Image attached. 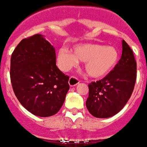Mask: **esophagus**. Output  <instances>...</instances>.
<instances>
[{
	"label": "esophagus",
	"mask_w": 147,
	"mask_h": 147,
	"mask_svg": "<svg viewBox=\"0 0 147 147\" xmlns=\"http://www.w3.org/2000/svg\"><path fill=\"white\" fill-rule=\"evenodd\" d=\"M79 80L75 77H71L69 80V85H70L71 87H74V86H76L79 83Z\"/></svg>",
	"instance_id": "esophagus-1"
}]
</instances>
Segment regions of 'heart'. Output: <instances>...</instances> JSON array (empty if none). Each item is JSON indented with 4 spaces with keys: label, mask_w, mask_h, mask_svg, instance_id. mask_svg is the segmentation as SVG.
Instances as JSON below:
<instances>
[{
    "label": "heart",
    "mask_w": 147,
    "mask_h": 147,
    "mask_svg": "<svg viewBox=\"0 0 147 147\" xmlns=\"http://www.w3.org/2000/svg\"><path fill=\"white\" fill-rule=\"evenodd\" d=\"M59 67L67 71L79 62H84L86 74L92 78H105L115 69L119 60L118 50L104 44L85 42L74 46L72 53L61 48L57 56Z\"/></svg>",
    "instance_id": "1"
}]
</instances>
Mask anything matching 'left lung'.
I'll return each instance as SVG.
<instances>
[{"label": "left lung", "mask_w": 147, "mask_h": 147, "mask_svg": "<svg viewBox=\"0 0 147 147\" xmlns=\"http://www.w3.org/2000/svg\"><path fill=\"white\" fill-rule=\"evenodd\" d=\"M122 56L109 75L88 85L86 107L96 118H109L117 114L131 97L136 81L137 65L133 51L122 41Z\"/></svg>", "instance_id": "obj_1"}]
</instances>
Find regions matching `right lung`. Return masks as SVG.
Listing matches in <instances>:
<instances>
[{"mask_svg":"<svg viewBox=\"0 0 147 147\" xmlns=\"http://www.w3.org/2000/svg\"><path fill=\"white\" fill-rule=\"evenodd\" d=\"M10 78L20 103L40 117L59 112L69 88V77L56 65L54 47L40 34L21 40L12 52Z\"/></svg>","mask_w":147,"mask_h":147,"instance_id":"obj_1","label":"right lung"}]
</instances>
